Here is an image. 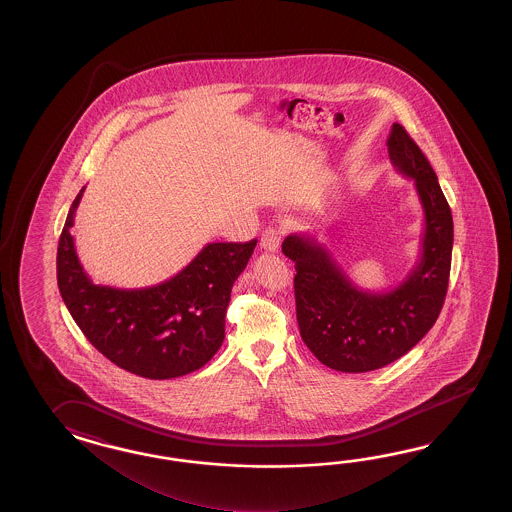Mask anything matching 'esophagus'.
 <instances>
[{
  "label": "esophagus",
  "instance_id": "34e87169",
  "mask_svg": "<svg viewBox=\"0 0 512 512\" xmlns=\"http://www.w3.org/2000/svg\"><path fill=\"white\" fill-rule=\"evenodd\" d=\"M280 243H282V232L274 227L263 230L261 234V249L267 252H276L280 249Z\"/></svg>",
  "mask_w": 512,
  "mask_h": 512
}]
</instances>
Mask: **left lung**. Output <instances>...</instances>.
<instances>
[{
  "label": "left lung",
  "mask_w": 512,
  "mask_h": 512,
  "mask_svg": "<svg viewBox=\"0 0 512 512\" xmlns=\"http://www.w3.org/2000/svg\"><path fill=\"white\" fill-rule=\"evenodd\" d=\"M386 144L393 168L414 179L425 214L421 256L403 282L390 291H364L313 234H291L282 243L296 269L302 340L327 368L344 373L401 359L434 326L448 289L454 223L437 175L401 124H393Z\"/></svg>",
  "instance_id": "left-lung-1"
}]
</instances>
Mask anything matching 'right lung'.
<instances>
[{
  "label": "right lung",
  "instance_id": "right-lung-1",
  "mask_svg": "<svg viewBox=\"0 0 512 512\" xmlns=\"http://www.w3.org/2000/svg\"><path fill=\"white\" fill-rule=\"evenodd\" d=\"M84 190L69 208L56 254L58 289L77 326L106 359L144 379L203 368L223 344L232 285L258 241L207 243L183 271L152 287L97 285L71 236Z\"/></svg>",
  "mask_w": 512,
  "mask_h": 512
}]
</instances>
